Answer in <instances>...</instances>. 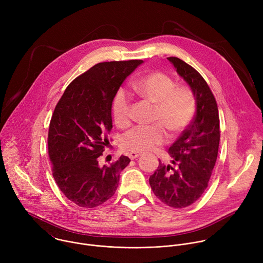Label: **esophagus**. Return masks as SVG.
I'll use <instances>...</instances> for the list:
<instances>
[{
  "instance_id": "1",
  "label": "esophagus",
  "mask_w": 263,
  "mask_h": 263,
  "mask_svg": "<svg viewBox=\"0 0 263 263\" xmlns=\"http://www.w3.org/2000/svg\"><path fill=\"white\" fill-rule=\"evenodd\" d=\"M140 155H141V153H137V152H131V153L128 154V156H129L130 159H136V158L139 157Z\"/></svg>"
}]
</instances>
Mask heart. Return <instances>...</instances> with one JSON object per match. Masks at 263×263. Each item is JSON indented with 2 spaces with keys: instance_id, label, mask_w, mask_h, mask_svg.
Wrapping results in <instances>:
<instances>
[{
  "instance_id": "obj_1",
  "label": "heart",
  "mask_w": 263,
  "mask_h": 263,
  "mask_svg": "<svg viewBox=\"0 0 263 263\" xmlns=\"http://www.w3.org/2000/svg\"><path fill=\"white\" fill-rule=\"evenodd\" d=\"M133 89L141 98L155 104L151 126H136L121 138V146L125 151L142 153L153 149L167 140V132L173 136L183 133L190 127L196 115V99L187 86H176L167 74L153 71L135 80ZM112 115L120 128L131 124V98L121 87L112 100Z\"/></svg>"
}]
</instances>
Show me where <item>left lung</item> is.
<instances>
[{
	"mask_svg": "<svg viewBox=\"0 0 263 263\" xmlns=\"http://www.w3.org/2000/svg\"><path fill=\"white\" fill-rule=\"evenodd\" d=\"M167 59L191 86L197 112L190 127L168 148L172 165L159 160L148 181L162 203L184 208L195 203L208 186L218 153L219 117L215 98L201 73L177 57Z\"/></svg>",
	"mask_w": 263,
	"mask_h": 263,
	"instance_id": "obj_1",
	"label": "left lung"
}]
</instances>
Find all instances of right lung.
<instances>
[{
	"instance_id": "obj_1",
	"label": "right lung",
	"mask_w": 263,
	"mask_h": 263,
	"mask_svg": "<svg viewBox=\"0 0 263 263\" xmlns=\"http://www.w3.org/2000/svg\"><path fill=\"white\" fill-rule=\"evenodd\" d=\"M143 61L101 62L72 80L57 103L48 134L49 157L59 190L72 203L95 208L115 195L130 159L99 165L112 129V100Z\"/></svg>"
}]
</instances>
